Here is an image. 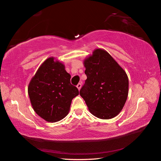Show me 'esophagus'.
<instances>
[{
  "label": "esophagus",
  "instance_id": "esophagus-1",
  "mask_svg": "<svg viewBox=\"0 0 161 161\" xmlns=\"http://www.w3.org/2000/svg\"><path fill=\"white\" fill-rule=\"evenodd\" d=\"M77 89H79V90H80V89H81V83H79L77 85Z\"/></svg>",
  "mask_w": 161,
  "mask_h": 161
}]
</instances>
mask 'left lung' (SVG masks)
Masks as SVG:
<instances>
[{"label":"left lung","mask_w":161,"mask_h":161,"mask_svg":"<svg viewBox=\"0 0 161 161\" xmlns=\"http://www.w3.org/2000/svg\"><path fill=\"white\" fill-rule=\"evenodd\" d=\"M87 79L80 92L92 114L102 119L118 115L126 102L129 79L107 51L96 49L84 61Z\"/></svg>","instance_id":"obj_1"}]
</instances>
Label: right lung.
<instances>
[{
	"mask_svg": "<svg viewBox=\"0 0 161 161\" xmlns=\"http://www.w3.org/2000/svg\"><path fill=\"white\" fill-rule=\"evenodd\" d=\"M70 78L64 65L53 57L40 65L28 88L31 105L38 116L48 122H56L67 115L72 100L79 94Z\"/></svg>",
	"mask_w": 161,
	"mask_h": 161,
	"instance_id": "1",
	"label": "right lung"
}]
</instances>
